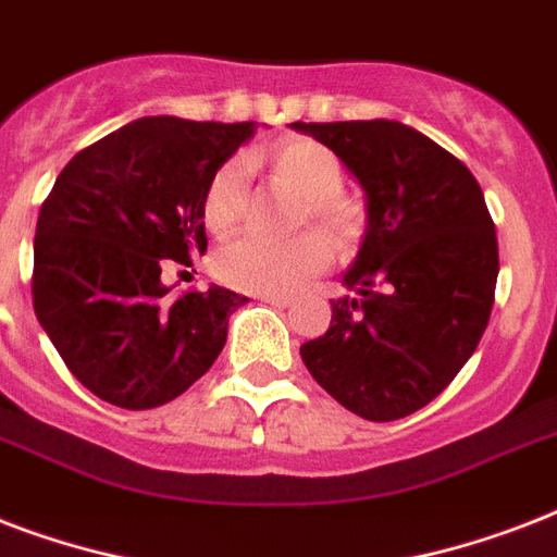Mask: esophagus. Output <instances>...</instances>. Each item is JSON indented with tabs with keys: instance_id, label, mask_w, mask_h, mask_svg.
Listing matches in <instances>:
<instances>
[{
	"instance_id": "obj_1",
	"label": "esophagus",
	"mask_w": 557,
	"mask_h": 557,
	"mask_svg": "<svg viewBox=\"0 0 557 557\" xmlns=\"http://www.w3.org/2000/svg\"><path fill=\"white\" fill-rule=\"evenodd\" d=\"M257 300H262V304H269V306H277V309H286V306H292V300H288V297H280V295H257Z\"/></svg>"
}]
</instances>
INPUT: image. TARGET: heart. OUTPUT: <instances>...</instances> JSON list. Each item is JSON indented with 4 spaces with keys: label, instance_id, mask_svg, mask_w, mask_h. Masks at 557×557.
I'll return each instance as SVG.
<instances>
[{
    "label": "heart",
    "instance_id": "heart-1",
    "mask_svg": "<svg viewBox=\"0 0 557 557\" xmlns=\"http://www.w3.org/2000/svg\"><path fill=\"white\" fill-rule=\"evenodd\" d=\"M271 170L286 185L309 199V216L335 239H344L352 213L338 199L344 187V164L330 147L312 138H288L265 152ZM248 196V168L245 161L231 159L210 176L201 199L205 225L225 234L243 219ZM330 262V245L321 234L306 231L295 239H265V236H239L231 239L213 257V271L222 283L260 295H286L304 280Z\"/></svg>",
    "mask_w": 557,
    "mask_h": 557
}]
</instances>
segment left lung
<instances>
[{
  "label": "left lung",
  "mask_w": 557,
  "mask_h": 557,
  "mask_svg": "<svg viewBox=\"0 0 557 557\" xmlns=\"http://www.w3.org/2000/svg\"><path fill=\"white\" fill-rule=\"evenodd\" d=\"M292 129L330 147L364 190L367 227L326 335L300 347L335 401L393 422L440 396L474 356L494 306L497 234L471 170L398 121Z\"/></svg>",
  "instance_id": "8db88e82"
}]
</instances>
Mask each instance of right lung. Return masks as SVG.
<instances>
[{
  "label": "right lung",
  "mask_w": 557,
  "mask_h": 557,
  "mask_svg": "<svg viewBox=\"0 0 557 557\" xmlns=\"http://www.w3.org/2000/svg\"><path fill=\"white\" fill-rule=\"evenodd\" d=\"M257 124L138 117L81 150L42 201L34 236V312L65 367L109 405L150 410L216 361L231 288L170 295L161 269L208 251L210 176Z\"/></svg>",
  "instance_id": "right-lung-1"
}]
</instances>
